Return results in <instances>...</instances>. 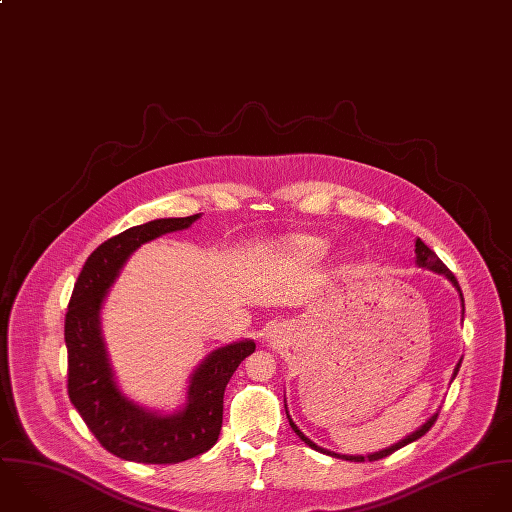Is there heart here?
<instances>
[{"mask_svg":"<svg viewBox=\"0 0 512 512\" xmlns=\"http://www.w3.org/2000/svg\"><path fill=\"white\" fill-rule=\"evenodd\" d=\"M291 247L307 257V259H322L328 251V243L318 239V237H308V235H297L291 239Z\"/></svg>","mask_w":512,"mask_h":512,"instance_id":"1","label":"heart"}]
</instances>
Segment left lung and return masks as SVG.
I'll use <instances>...</instances> for the list:
<instances>
[{"label": "left lung", "instance_id": "1", "mask_svg": "<svg viewBox=\"0 0 512 512\" xmlns=\"http://www.w3.org/2000/svg\"><path fill=\"white\" fill-rule=\"evenodd\" d=\"M415 259H417V265L419 267H427V269H431V271H435V273H441V275H445L455 287H457V291L461 293V287H459V283H457V279H455V275L447 269V265L421 241V239H417L415 241ZM461 303H463V293H461ZM459 366H461V360H459V364L455 366V372H453V378L457 376V372H459ZM287 415H289V411H287ZM437 415L439 413H435V415H431L417 431H413L411 435H408L406 439H402L400 443H396V445H392V447H388V449H384V451H378V453H374V455H368V457H364V455H338V453H332V451H326V449H322V447H318V445H314L310 439H308L307 435L295 425V421L289 417V423H291V427H293V431L307 443L308 447H312V449H316V451H322V453H326V455H332V457H340V459H346V461H356V463H362V461H378V459H384V457H388V455H392L394 451H398V449H402L404 445H408L411 441H415V439H419V437H423L429 429H431V425L437 421Z\"/></svg>", "mask_w": 512, "mask_h": 512}]
</instances>
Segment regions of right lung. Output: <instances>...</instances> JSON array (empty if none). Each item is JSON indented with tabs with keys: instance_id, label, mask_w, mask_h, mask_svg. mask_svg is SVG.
I'll return each instance as SVG.
<instances>
[{
	"instance_id": "obj_1",
	"label": "right lung",
	"mask_w": 512,
	"mask_h": 512,
	"mask_svg": "<svg viewBox=\"0 0 512 512\" xmlns=\"http://www.w3.org/2000/svg\"><path fill=\"white\" fill-rule=\"evenodd\" d=\"M198 217L200 213L154 219L106 239L85 261L65 314L69 398L104 449L126 461L182 463L211 449L221 431L225 386L255 352L251 340L211 352L192 378L188 406L176 415L144 411L116 388L99 326L104 295L134 249L186 229Z\"/></svg>"
}]
</instances>
